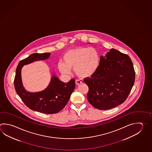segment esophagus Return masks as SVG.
Masks as SVG:
<instances>
[{
  "mask_svg": "<svg viewBox=\"0 0 152 152\" xmlns=\"http://www.w3.org/2000/svg\"><path fill=\"white\" fill-rule=\"evenodd\" d=\"M75 82H76V84L77 85H80V84H82V82L80 80H76V81H75Z\"/></svg>",
  "mask_w": 152,
  "mask_h": 152,
  "instance_id": "34e87169",
  "label": "esophagus"
}]
</instances>
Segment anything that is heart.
<instances>
[{
    "instance_id": "1",
    "label": "heart",
    "mask_w": 152,
    "mask_h": 152,
    "mask_svg": "<svg viewBox=\"0 0 152 152\" xmlns=\"http://www.w3.org/2000/svg\"><path fill=\"white\" fill-rule=\"evenodd\" d=\"M63 62L58 64V69L64 74H69L71 69L79 77H91L97 71L100 63V56L93 47H78L69 50L64 54Z\"/></svg>"
}]
</instances>
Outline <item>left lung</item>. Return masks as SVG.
Returning a JSON list of instances; mask_svg holds the SVG:
<instances>
[{
	"label": "left lung",
	"instance_id": "1",
	"mask_svg": "<svg viewBox=\"0 0 152 152\" xmlns=\"http://www.w3.org/2000/svg\"><path fill=\"white\" fill-rule=\"evenodd\" d=\"M135 81V71L129 55L111 49L106 56H100L97 71L85 78L89 87L87 98L99 110H109L123 103Z\"/></svg>",
	"mask_w": 152,
	"mask_h": 152
}]
</instances>
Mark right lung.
Wrapping results in <instances>:
<instances>
[{"mask_svg": "<svg viewBox=\"0 0 152 152\" xmlns=\"http://www.w3.org/2000/svg\"><path fill=\"white\" fill-rule=\"evenodd\" d=\"M50 54L33 53L20 61L16 69L14 80L15 91L26 106L33 111L46 114L56 113L64 107L75 88L74 78L68 83H64L53 75L50 83L45 90L32 93L26 91L23 86L21 70L24 65L36 61L46 60Z\"/></svg>", "mask_w": 152, "mask_h": 152, "instance_id": "obj_1", "label": "right lung"}]
</instances>
